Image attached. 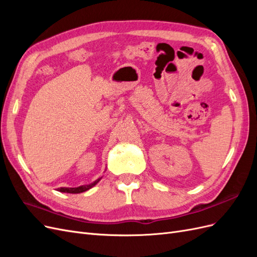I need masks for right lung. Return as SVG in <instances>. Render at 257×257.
Returning <instances> with one entry per match:
<instances>
[{
  "label": "right lung",
  "mask_w": 257,
  "mask_h": 257,
  "mask_svg": "<svg viewBox=\"0 0 257 257\" xmlns=\"http://www.w3.org/2000/svg\"><path fill=\"white\" fill-rule=\"evenodd\" d=\"M102 178H98L97 180H95L94 182H92L90 184H87V185H80L78 186V188H60L58 189L59 192H62V193H69V194H78V193H82V192H85L90 190L91 188H93Z\"/></svg>",
  "instance_id": "right-lung-1"
}]
</instances>
